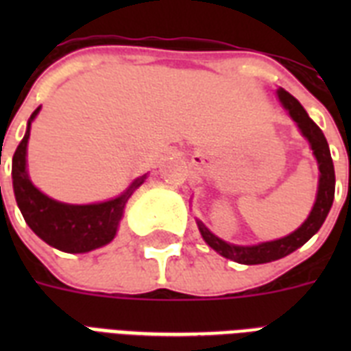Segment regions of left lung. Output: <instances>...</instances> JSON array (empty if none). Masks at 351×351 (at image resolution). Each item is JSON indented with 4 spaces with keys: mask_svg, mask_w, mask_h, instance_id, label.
Instances as JSON below:
<instances>
[{
    "mask_svg": "<svg viewBox=\"0 0 351 351\" xmlns=\"http://www.w3.org/2000/svg\"><path fill=\"white\" fill-rule=\"evenodd\" d=\"M278 98L282 101V106L289 111V117L297 121V125L302 131L308 142H310L313 154H315L317 162H319V171H321V178H319V191H317L315 206L311 209L310 217L306 219V222L300 226L299 230L293 231L284 239L273 240V242H264L258 245H233L228 244L224 240H220L219 237H215L211 231L198 222V230L202 233L204 240L213 247L217 253H220L230 261L239 262V264H264V262L278 261L282 256L293 253L295 250H299L300 245H304L308 240L321 230V226L324 224L330 208L333 204V197H335V171H333L332 154H330V147L322 131L319 129L315 121L308 117V112L304 111V107L300 106L299 101L295 100L293 96L289 95L288 90L278 89Z\"/></svg>",
    "mask_w": 351,
    "mask_h": 351,
    "instance_id": "8db88e82",
    "label": "left lung"
}]
</instances>
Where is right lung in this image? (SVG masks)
Instances as JSON below:
<instances>
[{
	"mask_svg": "<svg viewBox=\"0 0 351 351\" xmlns=\"http://www.w3.org/2000/svg\"><path fill=\"white\" fill-rule=\"evenodd\" d=\"M40 112V107L30 114L23 140L12 156V186L18 208L25 222L47 244L65 253H87L109 244L118 230L123 208L132 191L145 180V175L132 182L125 193L109 202L71 206L52 200L36 189L27 175V142L30 121Z\"/></svg>",
	"mask_w": 351,
	"mask_h": 351,
	"instance_id": "add662e5",
	"label": "right lung"
}]
</instances>
